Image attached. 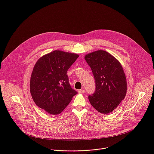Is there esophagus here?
<instances>
[{"label": "esophagus", "instance_id": "34e87169", "mask_svg": "<svg viewBox=\"0 0 154 154\" xmlns=\"http://www.w3.org/2000/svg\"><path fill=\"white\" fill-rule=\"evenodd\" d=\"M78 92L81 93V94H84L85 91H84V89H79V90H78Z\"/></svg>", "mask_w": 154, "mask_h": 154}]
</instances>
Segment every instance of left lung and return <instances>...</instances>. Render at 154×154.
<instances>
[{"label":"left lung","mask_w":154,"mask_h":154,"mask_svg":"<svg viewBox=\"0 0 154 154\" xmlns=\"http://www.w3.org/2000/svg\"><path fill=\"white\" fill-rule=\"evenodd\" d=\"M95 82V92L88 96L92 106L98 112L107 114L125 98L127 83L120 62L108 52L98 50L85 56Z\"/></svg>","instance_id":"obj_1"}]
</instances>
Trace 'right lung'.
<instances>
[{
	"label": "right lung",
	"mask_w": 154,
	"mask_h": 154,
	"mask_svg": "<svg viewBox=\"0 0 154 154\" xmlns=\"http://www.w3.org/2000/svg\"><path fill=\"white\" fill-rule=\"evenodd\" d=\"M78 57L55 50L37 62L31 74L30 92L37 106L54 115L66 108L78 94L69 84L67 72Z\"/></svg>",
	"instance_id": "obj_1"
}]
</instances>
